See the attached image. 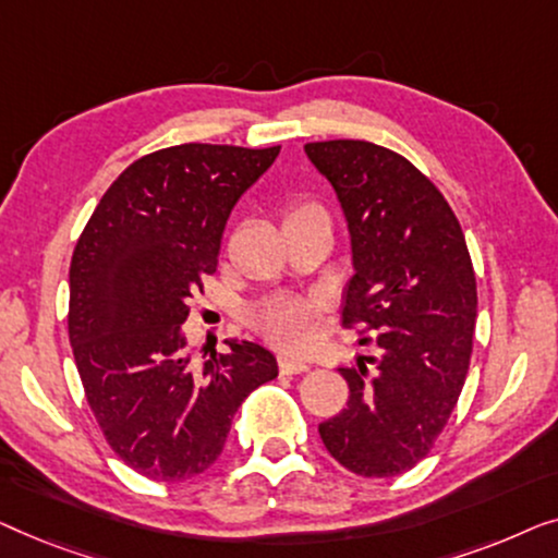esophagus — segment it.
Masks as SVG:
<instances>
[{"label":"esophagus","instance_id":"esophagus-1","mask_svg":"<svg viewBox=\"0 0 558 558\" xmlns=\"http://www.w3.org/2000/svg\"><path fill=\"white\" fill-rule=\"evenodd\" d=\"M278 364H280V372L282 374H303V372H308V368H311L308 361L293 359V356H288V354H282L278 359Z\"/></svg>","mask_w":558,"mask_h":558}]
</instances>
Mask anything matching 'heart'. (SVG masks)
I'll use <instances>...</instances> for the list:
<instances>
[{
  "mask_svg": "<svg viewBox=\"0 0 558 558\" xmlns=\"http://www.w3.org/2000/svg\"><path fill=\"white\" fill-rule=\"evenodd\" d=\"M305 209H318L316 204H298L288 217ZM318 305L301 298H276L253 313V324L265 339L288 351H303L316 341Z\"/></svg>",
  "mask_w": 558,
  "mask_h": 558,
  "instance_id": "1",
  "label": "heart"
}]
</instances>
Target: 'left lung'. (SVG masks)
<instances>
[{"instance_id": "left-lung-1", "label": "left lung", "mask_w": 558, "mask_h": 558, "mask_svg": "<svg viewBox=\"0 0 558 558\" xmlns=\"http://www.w3.org/2000/svg\"><path fill=\"white\" fill-rule=\"evenodd\" d=\"M305 154L331 182L351 234L341 324L379 351L339 368L347 410L320 422L351 473L395 477L433 450L473 354L477 290L465 234L422 171L368 141H316Z\"/></svg>"}]
</instances>
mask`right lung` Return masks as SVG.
<instances>
[{"mask_svg": "<svg viewBox=\"0 0 558 558\" xmlns=\"http://www.w3.org/2000/svg\"><path fill=\"white\" fill-rule=\"evenodd\" d=\"M280 146L182 144L141 156L98 202L70 263L68 331L98 427L151 481H186L222 452L278 361L253 341L194 364L182 324L217 270L227 217Z\"/></svg>", "mask_w": 558, "mask_h": 558, "instance_id": "right-lung-1", "label": "right lung"}]
</instances>
